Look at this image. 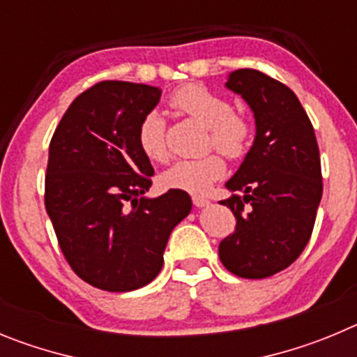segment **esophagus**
I'll return each mask as SVG.
<instances>
[{"label": "esophagus", "instance_id": "obj_1", "mask_svg": "<svg viewBox=\"0 0 357 357\" xmlns=\"http://www.w3.org/2000/svg\"><path fill=\"white\" fill-rule=\"evenodd\" d=\"M192 201H194V204L197 208H204V206H210V201H208V199H204V197H199V195H195L194 199H192Z\"/></svg>", "mask_w": 357, "mask_h": 357}]
</instances>
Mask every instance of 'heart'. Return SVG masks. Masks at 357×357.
Returning <instances> with one entry per match:
<instances>
[{
    "label": "heart",
    "mask_w": 357,
    "mask_h": 357,
    "mask_svg": "<svg viewBox=\"0 0 357 357\" xmlns=\"http://www.w3.org/2000/svg\"><path fill=\"white\" fill-rule=\"evenodd\" d=\"M169 105L176 112L208 128V147H215L226 158L238 160L245 155L250 140L249 121L238 112L231 110L224 98L206 86L190 83L174 92ZM137 142L147 160L165 163L171 156L167 144L165 123L162 115L151 112L142 119L137 133ZM226 172V163L217 153L195 160H181L162 174V183L172 190L188 194H204Z\"/></svg>",
    "instance_id": "heart-1"
}]
</instances>
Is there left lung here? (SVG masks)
<instances>
[{"mask_svg":"<svg viewBox=\"0 0 357 357\" xmlns=\"http://www.w3.org/2000/svg\"><path fill=\"white\" fill-rule=\"evenodd\" d=\"M226 86L255 112L256 137L220 204L236 218L218 245L231 274L271 278L303 255L322 199V169L313 124L284 83L256 69L231 73Z\"/></svg>","mask_w":357,"mask_h":357,"instance_id":"1","label":"left lung"}]
</instances>
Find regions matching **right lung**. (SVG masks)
<instances>
[{"mask_svg":"<svg viewBox=\"0 0 357 357\" xmlns=\"http://www.w3.org/2000/svg\"><path fill=\"white\" fill-rule=\"evenodd\" d=\"M162 89L101 82L79 94L50 142L44 204L78 278L107 291H131L160 274L172 229L190 195L144 197L155 174L137 133Z\"/></svg>","mask_w":357,"mask_h":357,"instance_id":"obj_1","label":"right lung"}]
</instances>
